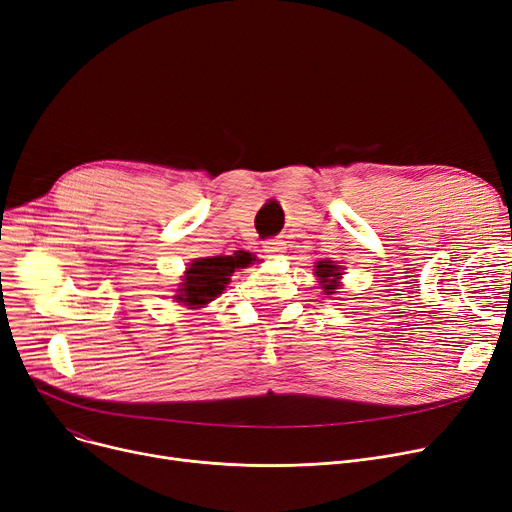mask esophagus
<instances>
[{
    "instance_id": "esophagus-1",
    "label": "esophagus",
    "mask_w": 512,
    "mask_h": 512,
    "mask_svg": "<svg viewBox=\"0 0 512 512\" xmlns=\"http://www.w3.org/2000/svg\"><path fill=\"white\" fill-rule=\"evenodd\" d=\"M284 242L282 240H278V238H274V240H267L265 242V247H263V251L270 255V257H274V255H280V253H284Z\"/></svg>"
}]
</instances>
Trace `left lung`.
<instances>
[{
    "instance_id": "left-lung-1",
    "label": "left lung",
    "mask_w": 512,
    "mask_h": 512,
    "mask_svg": "<svg viewBox=\"0 0 512 512\" xmlns=\"http://www.w3.org/2000/svg\"><path fill=\"white\" fill-rule=\"evenodd\" d=\"M315 276L319 278L321 288H324V294H334L336 288L340 286L342 278V267H338L334 261H317L315 265Z\"/></svg>"
}]
</instances>
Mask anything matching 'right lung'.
<instances>
[{
	"mask_svg": "<svg viewBox=\"0 0 512 512\" xmlns=\"http://www.w3.org/2000/svg\"><path fill=\"white\" fill-rule=\"evenodd\" d=\"M253 261L255 259L251 257V253L245 251H236L234 255L195 259L186 267L174 299L188 309H201L220 297L234 270L247 267Z\"/></svg>",
	"mask_w": 512,
	"mask_h": 512,
	"instance_id": "obj_1",
	"label": "right lung"
}]
</instances>
